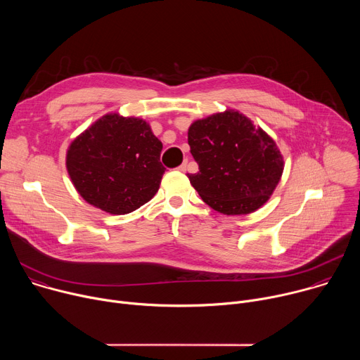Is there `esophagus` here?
Listing matches in <instances>:
<instances>
[{
	"label": "esophagus",
	"mask_w": 360,
	"mask_h": 360,
	"mask_svg": "<svg viewBox=\"0 0 360 360\" xmlns=\"http://www.w3.org/2000/svg\"><path fill=\"white\" fill-rule=\"evenodd\" d=\"M186 167H188V162L185 161L182 165H179V167H178V171H181V172H185V171H186Z\"/></svg>",
	"instance_id": "1"
}]
</instances>
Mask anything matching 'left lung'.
I'll use <instances>...</instances> for the list:
<instances>
[{"label":"left lung","mask_w":360,"mask_h":360,"mask_svg":"<svg viewBox=\"0 0 360 360\" xmlns=\"http://www.w3.org/2000/svg\"><path fill=\"white\" fill-rule=\"evenodd\" d=\"M188 143L199 165L188 174L202 200L224 215H246L271 198L283 172L275 141L235 110L191 124Z\"/></svg>","instance_id":"obj_1"}]
</instances>
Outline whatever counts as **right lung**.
<instances>
[{
	"mask_svg": "<svg viewBox=\"0 0 360 360\" xmlns=\"http://www.w3.org/2000/svg\"><path fill=\"white\" fill-rule=\"evenodd\" d=\"M162 142L141 118L107 114L79 134L67 150V171L92 207L129 214L160 189Z\"/></svg>",
	"mask_w": 360,
	"mask_h": 360,
	"instance_id": "obj_1",
	"label": "right lung"
}]
</instances>
